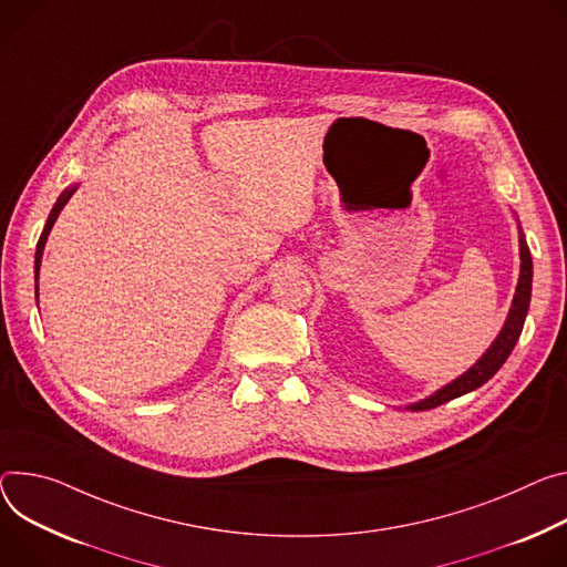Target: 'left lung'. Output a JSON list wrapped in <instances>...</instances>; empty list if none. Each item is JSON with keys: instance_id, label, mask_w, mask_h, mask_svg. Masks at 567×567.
<instances>
[{"instance_id": "left-lung-1", "label": "left lung", "mask_w": 567, "mask_h": 567, "mask_svg": "<svg viewBox=\"0 0 567 567\" xmlns=\"http://www.w3.org/2000/svg\"><path fill=\"white\" fill-rule=\"evenodd\" d=\"M518 241H520V278H518V287L516 293H513V302L508 307V315L506 321L499 330V334L495 337V341L486 348V352L477 359V362L466 371L461 373L456 380L447 382L445 386L436 389L432 395L419 400V402H411L404 409L409 411H425V409H434L447 400L461 398L466 395L475 389H480L482 384H486L506 362V357L511 354V350L516 348L527 312H529V300H532V278H534V265H532V252L529 246L525 241L520 221H518Z\"/></svg>"}]
</instances>
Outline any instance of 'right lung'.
<instances>
[{"instance_id": "obj_1", "label": "right lung", "mask_w": 567, "mask_h": 567, "mask_svg": "<svg viewBox=\"0 0 567 567\" xmlns=\"http://www.w3.org/2000/svg\"><path fill=\"white\" fill-rule=\"evenodd\" d=\"M76 189H79V185H72V187H68V189H65V192L59 196V200L54 203V208H51V213H49V217H47L44 230H42V235H40V239H38V246H35V300H38V276H40V265H42V250H44L47 237H49L51 228H54V224H56V219H59L61 210L65 208V203L72 198V194H74Z\"/></svg>"}]
</instances>
